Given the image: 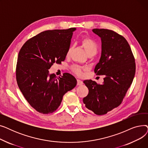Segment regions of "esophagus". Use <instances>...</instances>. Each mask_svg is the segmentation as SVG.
Returning a JSON list of instances; mask_svg holds the SVG:
<instances>
[{
  "instance_id": "obj_1",
  "label": "esophagus",
  "mask_w": 148,
  "mask_h": 148,
  "mask_svg": "<svg viewBox=\"0 0 148 148\" xmlns=\"http://www.w3.org/2000/svg\"><path fill=\"white\" fill-rule=\"evenodd\" d=\"M77 85H78V86H80V85H82V84H83V81H82V80H79V79H77Z\"/></svg>"
}]
</instances>
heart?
<instances>
[{"mask_svg":"<svg viewBox=\"0 0 148 148\" xmlns=\"http://www.w3.org/2000/svg\"><path fill=\"white\" fill-rule=\"evenodd\" d=\"M82 44L84 47L85 51L88 54L91 53H96L98 50V44L97 43L92 39L90 38H84L82 41ZM73 47H69L66 53V56H69L71 53ZM84 69V68L80 66H75L73 67V71L77 75H81L83 74V70Z\"/></svg>","mask_w":148,"mask_h":148,"instance_id":"heart-1","label":"heart"}]
</instances>
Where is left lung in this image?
Segmentation results:
<instances>
[{"label":"left lung","mask_w":148,"mask_h":148,"mask_svg":"<svg viewBox=\"0 0 148 148\" xmlns=\"http://www.w3.org/2000/svg\"><path fill=\"white\" fill-rule=\"evenodd\" d=\"M92 32L101 40V55L94 71L105 77L102 84L92 80L83 82L89 94L83 101L89 110L102 115L121 104L134 79L136 64L125 38L108 29H94Z\"/></svg>","instance_id":"obj_1"}]
</instances>
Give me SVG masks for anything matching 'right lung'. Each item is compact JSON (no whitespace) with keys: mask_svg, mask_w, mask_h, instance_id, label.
Returning <instances> with one entry per match:
<instances>
[{"mask_svg":"<svg viewBox=\"0 0 148 148\" xmlns=\"http://www.w3.org/2000/svg\"><path fill=\"white\" fill-rule=\"evenodd\" d=\"M76 28L46 30L29 39L22 46L17 59L16 79L29 104L41 113L56 111L63 96L77 84L69 73L57 78L49 74L53 64L65 59Z\"/></svg>","mask_w":148,"mask_h":148,"instance_id":"obj_1","label":"right lung"}]
</instances>
